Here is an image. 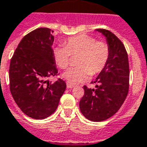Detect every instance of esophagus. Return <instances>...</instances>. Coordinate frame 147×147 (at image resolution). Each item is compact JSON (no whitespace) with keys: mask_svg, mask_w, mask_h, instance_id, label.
<instances>
[{"mask_svg":"<svg viewBox=\"0 0 147 147\" xmlns=\"http://www.w3.org/2000/svg\"><path fill=\"white\" fill-rule=\"evenodd\" d=\"M66 86H67V88H73L74 87L73 85H71V84H69V83L66 84Z\"/></svg>","mask_w":147,"mask_h":147,"instance_id":"34e87169","label":"esophagus"}]
</instances>
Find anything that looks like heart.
<instances>
[{
	"label": "heart",
	"mask_w": 147,
	"mask_h": 147,
	"mask_svg": "<svg viewBox=\"0 0 147 147\" xmlns=\"http://www.w3.org/2000/svg\"><path fill=\"white\" fill-rule=\"evenodd\" d=\"M77 54H79L78 66L70 68L62 74L70 84L81 83L90 75L99 73L108 61L109 48L105 42L96 41L92 37L81 34L69 38L65 41V45H59L53 50L54 59L62 69L69 65L70 55Z\"/></svg>",
	"instance_id": "b5f03b06"
}]
</instances>
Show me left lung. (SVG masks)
<instances>
[{
	"label": "left lung",
	"mask_w": 147,
	"mask_h": 147,
	"mask_svg": "<svg viewBox=\"0 0 147 147\" xmlns=\"http://www.w3.org/2000/svg\"><path fill=\"white\" fill-rule=\"evenodd\" d=\"M106 40L109 48L108 61L96 80V88L84 86L80 111L86 119L101 122L113 116L120 109L129 91V69L127 52L122 41L111 31L96 29Z\"/></svg>",
	"instance_id": "left-lung-1"
}]
</instances>
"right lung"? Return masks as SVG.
Wrapping results in <instances>:
<instances>
[{"instance_id":"add662e5","label":"right lung","mask_w":147,"mask_h":147,"mask_svg":"<svg viewBox=\"0 0 147 147\" xmlns=\"http://www.w3.org/2000/svg\"><path fill=\"white\" fill-rule=\"evenodd\" d=\"M53 31L34 30L21 39L10 63V90L21 110L34 119L55 113L65 91L66 83L48 78L59 72L53 55Z\"/></svg>"}]
</instances>
